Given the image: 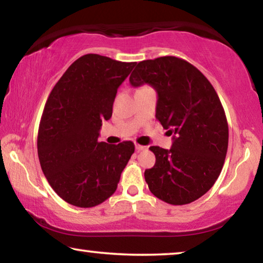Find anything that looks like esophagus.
Masks as SVG:
<instances>
[{
  "label": "esophagus",
  "instance_id": "esophagus-1",
  "mask_svg": "<svg viewBox=\"0 0 263 263\" xmlns=\"http://www.w3.org/2000/svg\"><path fill=\"white\" fill-rule=\"evenodd\" d=\"M135 148H136V151H138V152H142V151H146L147 147H146V146L138 145V143H136V145H135Z\"/></svg>",
  "mask_w": 263,
  "mask_h": 263
}]
</instances>
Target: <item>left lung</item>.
Returning <instances> with one entry per match:
<instances>
[{
    "label": "left lung",
    "instance_id": "1",
    "mask_svg": "<svg viewBox=\"0 0 263 263\" xmlns=\"http://www.w3.org/2000/svg\"><path fill=\"white\" fill-rule=\"evenodd\" d=\"M129 81L156 89V118L174 134L168 151L149 147L156 156L154 166L145 171L151 193L175 206L200 199L220 175L229 145L228 120L214 87L196 67L175 56L139 62Z\"/></svg>",
    "mask_w": 263,
    "mask_h": 263
}]
</instances>
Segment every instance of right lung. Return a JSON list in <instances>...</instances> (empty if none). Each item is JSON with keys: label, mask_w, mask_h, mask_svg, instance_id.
Here are the masks:
<instances>
[{"label": "right lung", "mask_w": 263, "mask_h": 263, "mask_svg": "<svg viewBox=\"0 0 263 263\" xmlns=\"http://www.w3.org/2000/svg\"><path fill=\"white\" fill-rule=\"evenodd\" d=\"M136 62L87 53L70 64L52 88L38 129L39 163L61 199L95 207L116 192L134 153L132 141L99 142L103 121L112 116L117 88Z\"/></svg>", "instance_id": "1"}]
</instances>
